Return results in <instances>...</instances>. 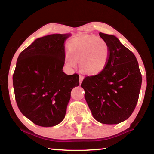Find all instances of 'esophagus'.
<instances>
[{"instance_id":"1","label":"esophagus","mask_w":154,"mask_h":154,"mask_svg":"<svg viewBox=\"0 0 154 154\" xmlns=\"http://www.w3.org/2000/svg\"><path fill=\"white\" fill-rule=\"evenodd\" d=\"M83 79V77L82 76V75H79V82H80V83L82 82Z\"/></svg>"}]
</instances>
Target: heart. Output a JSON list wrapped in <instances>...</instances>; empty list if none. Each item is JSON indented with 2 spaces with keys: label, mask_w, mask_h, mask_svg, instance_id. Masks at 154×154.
<instances>
[{
  "label": "heart",
  "mask_w": 154,
  "mask_h": 154,
  "mask_svg": "<svg viewBox=\"0 0 154 154\" xmlns=\"http://www.w3.org/2000/svg\"><path fill=\"white\" fill-rule=\"evenodd\" d=\"M69 52L65 54L68 66L75 67L79 62L81 71L96 75L106 69L110 59V49L106 41L96 36H81L69 43Z\"/></svg>",
  "instance_id": "b5f03b06"
}]
</instances>
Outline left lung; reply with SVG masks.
<instances>
[{
	"mask_svg": "<svg viewBox=\"0 0 154 154\" xmlns=\"http://www.w3.org/2000/svg\"><path fill=\"white\" fill-rule=\"evenodd\" d=\"M99 35L110 49V59L100 74L84 78L81 84L94 118L117 124L133 113L139 100L142 76L134 54L113 35Z\"/></svg>",
	"mask_w": 154,
	"mask_h": 154,
	"instance_id": "8db88e82",
	"label": "left lung"
}]
</instances>
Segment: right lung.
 Wrapping results in <instances>:
<instances>
[{
    "instance_id": "right-lung-1",
    "label": "right lung",
    "mask_w": 154,
    "mask_h": 154,
    "mask_svg": "<svg viewBox=\"0 0 154 154\" xmlns=\"http://www.w3.org/2000/svg\"><path fill=\"white\" fill-rule=\"evenodd\" d=\"M70 34L38 38L21 52L13 75L15 98L20 111L34 124L43 127L63 120L79 75L62 71L64 42Z\"/></svg>"
}]
</instances>
